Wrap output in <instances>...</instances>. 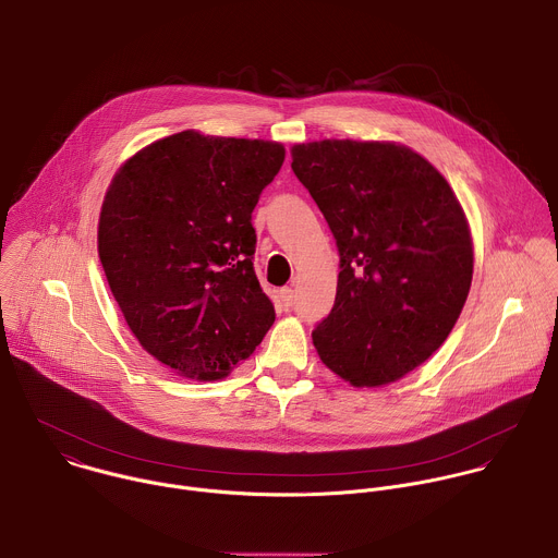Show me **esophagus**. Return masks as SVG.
<instances>
[{
  "label": "esophagus",
  "instance_id": "obj_1",
  "mask_svg": "<svg viewBox=\"0 0 558 558\" xmlns=\"http://www.w3.org/2000/svg\"><path fill=\"white\" fill-rule=\"evenodd\" d=\"M292 301H294V290L292 288H281L279 290V307L283 312H288L292 307Z\"/></svg>",
  "mask_w": 558,
  "mask_h": 558
}]
</instances>
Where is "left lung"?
<instances>
[{"label":"left lung","instance_id":"1","mask_svg":"<svg viewBox=\"0 0 558 558\" xmlns=\"http://www.w3.org/2000/svg\"><path fill=\"white\" fill-rule=\"evenodd\" d=\"M292 171L340 253L333 310L312 331L323 364L355 387L398 380L444 344L472 286V238L452 187L396 143L294 145Z\"/></svg>","mask_w":558,"mask_h":558}]
</instances>
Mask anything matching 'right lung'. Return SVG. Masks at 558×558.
<instances>
[{"label":"right lung","instance_id":"right-lung-1","mask_svg":"<svg viewBox=\"0 0 558 558\" xmlns=\"http://www.w3.org/2000/svg\"><path fill=\"white\" fill-rule=\"evenodd\" d=\"M279 143L180 132L130 158L106 192L99 259L143 349L216 380L275 323L255 268L251 214L279 173Z\"/></svg>","mask_w":558,"mask_h":558}]
</instances>
